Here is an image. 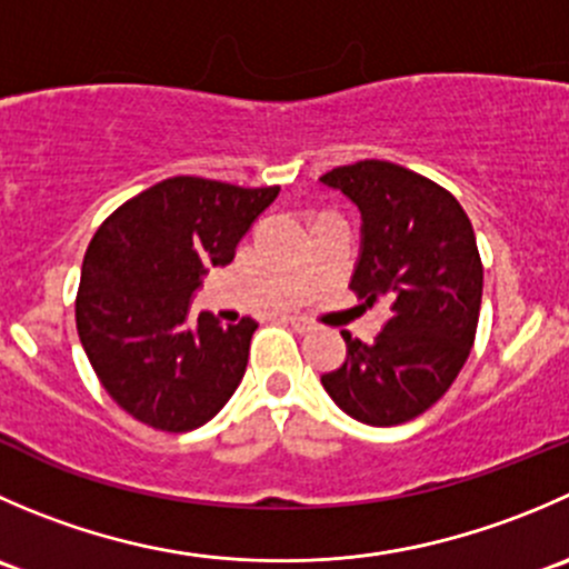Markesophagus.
Segmentation results:
<instances>
[{
	"label": "esophagus",
	"mask_w": 569,
	"mask_h": 569,
	"mask_svg": "<svg viewBox=\"0 0 569 569\" xmlns=\"http://www.w3.org/2000/svg\"><path fill=\"white\" fill-rule=\"evenodd\" d=\"M286 321H289V325L295 327L297 332H311V330H313V325H311V321H308V319H300V317H289V319H286Z\"/></svg>",
	"instance_id": "obj_1"
}]
</instances>
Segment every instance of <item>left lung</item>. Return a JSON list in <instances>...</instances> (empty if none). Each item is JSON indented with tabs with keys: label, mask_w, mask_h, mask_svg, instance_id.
I'll return each instance as SVG.
<instances>
[{
	"label": "left lung",
	"mask_w": 569,
	"mask_h": 569,
	"mask_svg": "<svg viewBox=\"0 0 569 569\" xmlns=\"http://www.w3.org/2000/svg\"><path fill=\"white\" fill-rule=\"evenodd\" d=\"M360 211L349 289L391 306L371 343L341 332L347 360L321 386L355 421L396 427L435 405L468 360L481 308V258L455 194L393 162L363 159L319 178Z\"/></svg>",
	"instance_id": "8db88e82"
}]
</instances>
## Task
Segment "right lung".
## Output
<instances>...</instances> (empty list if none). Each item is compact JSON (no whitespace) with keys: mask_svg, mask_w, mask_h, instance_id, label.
Here are the masks:
<instances>
[{"mask_svg":"<svg viewBox=\"0 0 569 569\" xmlns=\"http://www.w3.org/2000/svg\"><path fill=\"white\" fill-rule=\"evenodd\" d=\"M278 192L176 176L101 222L82 261L77 330L101 386L131 418L189 432L239 388L258 325H222L206 311L189 325V302L211 267L233 261Z\"/></svg>","mask_w":569,"mask_h":569,"instance_id":"1","label":"right lung"}]
</instances>
